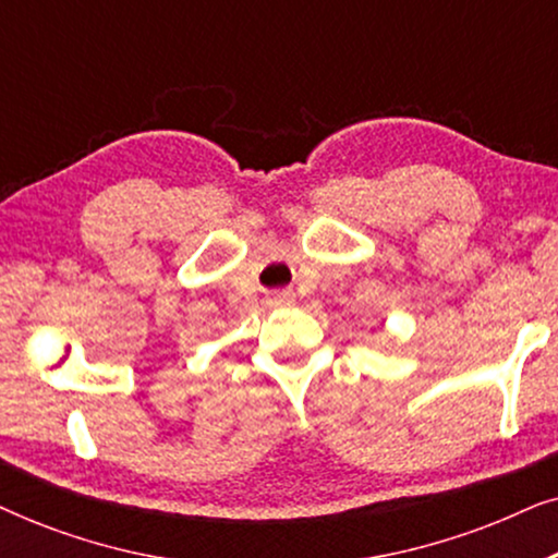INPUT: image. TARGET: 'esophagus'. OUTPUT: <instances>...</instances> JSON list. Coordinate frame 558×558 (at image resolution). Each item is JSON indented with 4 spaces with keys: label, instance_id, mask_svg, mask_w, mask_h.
<instances>
[{
    "label": "esophagus",
    "instance_id": "esophagus-1",
    "mask_svg": "<svg viewBox=\"0 0 558 558\" xmlns=\"http://www.w3.org/2000/svg\"><path fill=\"white\" fill-rule=\"evenodd\" d=\"M269 304H271V307H289V304H294V292H292V289H281V292H274L269 296Z\"/></svg>",
    "mask_w": 558,
    "mask_h": 558
}]
</instances>
